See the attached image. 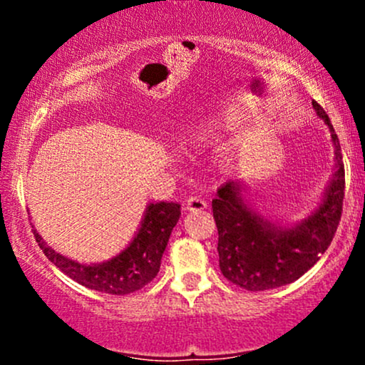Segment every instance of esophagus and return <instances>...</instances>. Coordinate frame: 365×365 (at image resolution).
<instances>
[{
  "instance_id": "obj_1",
  "label": "esophagus",
  "mask_w": 365,
  "mask_h": 365,
  "mask_svg": "<svg viewBox=\"0 0 365 365\" xmlns=\"http://www.w3.org/2000/svg\"><path fill=\"white\" fill-rule=\"evenodd\" d=\"M207 207L206 200H202L200 197H188L185 200V209L190 212H197V211H202V209Z\"/></svg>"
}]
</instances>
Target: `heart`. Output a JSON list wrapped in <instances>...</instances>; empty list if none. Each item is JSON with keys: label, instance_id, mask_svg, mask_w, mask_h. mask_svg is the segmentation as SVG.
<instances>
[{"label": "heart", "instance_id": "1", "mask_svg": "<svg viewBox=\"0 0 365 365\" xmlns=\"http://www.w3.org/2000/svg\"><path fill=\"white\" fill-rule=\"evenodd\" d=\"M209 130H197L194 135L190 137H185V140H183V144H190V145H195V144H200L204 139L207 137Z\"/></svg>", "mask_w": 365, "mask_h": 365}]
</instances>
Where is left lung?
<instances>
[{
  "mask_svg": "<svg viewBox=\"0 0 365 365\" xmlns=\"http://www.w3.org/2000/svg\"><path fill=\"white\" fill-rule=\"evenodd\" d=\"M312 108L331 133L334 166L319 204L304 220L283 223L264 216L250 202L249 187L242 178L228 180L212 199L220 269L245 290H273L299 279L326 252L340 223L345 195L340 140L326 111L316 101Z\"/></svg>",
  "mask_w": 365,
  "mask_h": 365,
  "instance_id": "1",
  "label": "left lung"
}]
</instances>
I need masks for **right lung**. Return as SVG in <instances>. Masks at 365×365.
Instances as JSON below:
<instances>
[{
	"label": "right lung",
	"mask_w": 365,
	"mask_h": 365,
	"mask_svg": "<svg viewBox=\"0 0 365 365\" xmlns=\"http://www.w3.org/2000/svg\"><path fill=\"white\" fill-rule=\"evenodd\" d=\"M182 209L178 202H149L145 206L139 228L123 250L103 262H78L66 257L48 245L32 225L36 242L46 257L58 269L63 271L73 282L91 290L127 295L140 290L153 282L161 267V257L168 245L170 235L178 223Z\"/></svg>",
	"instance_id": "add662e5"
}]
</instances>
